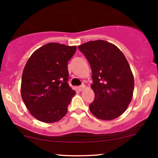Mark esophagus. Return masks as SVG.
Listing matches in <instances>:
<instances>
[{
  "mask_svg": "<svg viewBox=\"0 0 158 158\" xmlns=\"http://www.w3.org/2000/svg\"><path fill=\"white\" fill-rule=\"evenodd\" d=\"M85 86L84 85H81V86L78 87V90H79V91H82L83 90L85 89Z\"/></svg>",
  "mask_w": 158,
  "mask_h": 158,
  "instance_id": "obj_1",
  "label": "esophagus"
}]
</instances>
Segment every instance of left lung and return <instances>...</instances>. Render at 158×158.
<instances>
[{
	"mask_svg": "<svg viewBox=\"0 0 158 158\" xmlns=\"http://www.w3.org/2000/svg\"><path fill=\"white\" fill-rule=\"evenodd\" d=\"M92 71L94 100L91 113L102 120H112L127 110L132 100L134 80L124 54L104 40L90 41L78 46Z\"/></svg>",
	"mask_w": 158,
	"mask_h": 158,
	"instance_id": "1",
	"label": "left lung"
}]
</instances>
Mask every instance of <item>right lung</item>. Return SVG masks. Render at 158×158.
<instances>
[{
	"label": "right lung",
	"instance_id": "obj_1",
	"mask_svg": "<svg viewBox=\"0 0 158 158\" xmlns=\"http://www.w3.org/2000/svg\"><path fill=\"white\" fill-rule=\"evenodd\" d=\"M76 46L50 43L36 50L27 60L22 76L21 94L31 114L37 120H60L76 91L68 84L67 63Z\"/></svg>",
	"mask_w": 158,
	"mask_h": 158
}]
</instances>
